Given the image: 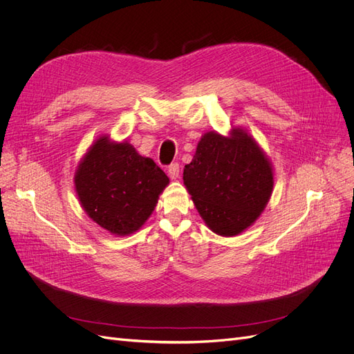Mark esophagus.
I'll return each mask as SVG.
<instances>
[{
	"instance_id": "esophagus-1",
	"label": "esophagus",
	"mask_w": 354,
	"mask_h": 354,
	"mask_svg": "<svg viewBox=\"0 0 354 354\" xmlns=\"http://www.w3.org/2000/svg\"><path fill=\"white\" fill-rule=\"evenodd\" d=\"M179 165L178 163H172L169 165V167H167V175H169L171 179H178L179 178Z\"/></svg>"
}]
</instances>
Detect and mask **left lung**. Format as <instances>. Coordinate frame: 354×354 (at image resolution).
Returning <instances> with one entry per match:
<instances>
[{"instance_id": "left-lung-1", "label": "left lung", "mask_w": 354, "mask_h": 354, "mask_svg": "<svg viewBox=\"0 0 354 354\" xmlns=\"http://www.w3.org/2000/svg\"><path fill=\"white\" fill-rule=\"evenodd\" d=\"M183 183L205 224L218 235L234 236L252 225L270 201L272 167L243 129L231 136L203 135L185 165Z\"/></svg>"}]
</instances>
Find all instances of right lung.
<instances>
[{"label":"right lung","mask_w":354,"mask_h":354,"mask_svg":"<svg viewBox=\"0 0 354 354\" xmlns=\"http://www.w3.org/2000/svg\"><path fill=\"white\" fill-rule=\"evenodd\" d=\"M169 178L151 159L127 143L99 138L74 175L86 214L115 235L136 232L153 212Z\"/></svg>","instance_id":"1"}]
</instances>
